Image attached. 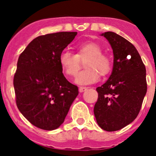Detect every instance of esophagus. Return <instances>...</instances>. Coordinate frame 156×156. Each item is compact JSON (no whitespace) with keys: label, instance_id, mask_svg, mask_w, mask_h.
Wrapping results in <instances>:
<instances>
[{"label":"esophagus","instance_id":"1","mask_svg":"<svg viewBox=\"0 0 156 156\" xmlns=\"http://www.w3.org/2000/svg\"><path fill=\"white\" fill-rule=\"evenodd\" d=\"M87 87H79V91L80 92H83V91H85L87 90Z\"/></svg>","mask_w":156,"mask_h":156}]
</instances>
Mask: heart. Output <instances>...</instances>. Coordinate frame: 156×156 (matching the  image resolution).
<instances>
[{"label":"heart","mask_w":156,"mask_h":156,"mask_svg":"<svg viewBox=\"0 0 156 156\" xmlns=\"http://www.w3.org/2000/svg\"><path fill=\"white\" fill-rule=\"evenodd\" d=\"M77 53L63 51L60 55V65L66 75L75 78L82 68V63H85L87 69L79 73L76 83L87 85L96 82L100 76L108 75L112 70V61L109 56L102 53L103 48L95 42H84L76 47Z\"/></svg>","instance_id":"b5f03b06"}]
</instances>
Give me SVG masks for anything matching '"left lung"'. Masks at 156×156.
<instances>
[{"label":"left lung","instance_id":"obj_1","mask_svg":"<svg viewBox=\"0 0 156 156\" xmlns=\"http://www.w3.org/2000/svg\"><path fill=\"white\" fill-rule=\"evenodd\" d=\"M113 51V69L106 83L96 88L94 114L104 130L116 131L130 124L140 112L147 84L146 67L130 42L116 33L102 34Z\"/></svg>","mask_w":156,"mask_h":156}]
</instances>
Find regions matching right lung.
<instances>
[{
	"instance_id": "1",
	"label": "right lung",
	"mask_w": 156,
	"mask_h": 156,
	"mask_svg": "<svg viewBox=\"0 0 156 156\" xmlns=\"http://www.w3.org/2000/svg\"><path fill=\"white\" fill-rule=\"evenodd\" d=\"M77 32L40 35L20 54L13 76L16 104L28 121L44 130L63 123L78 88L62 73L60 55Z\"/></svg>"
}]
</instances>
